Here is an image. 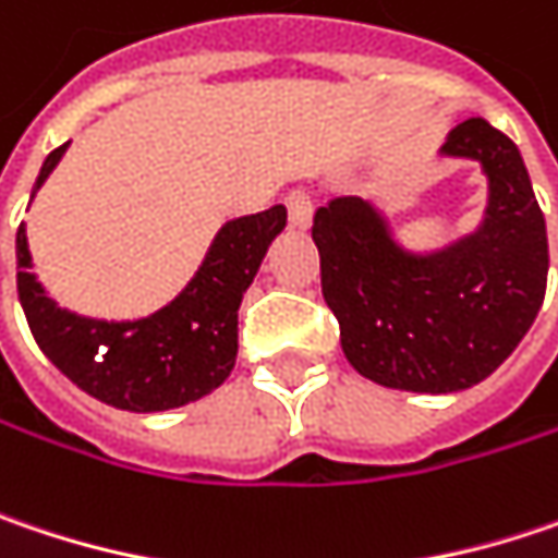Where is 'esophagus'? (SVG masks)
<instances>
[{"mask_svg": "<svg viewBox=\"0 0 558 558\" xmlns=\"http://www.w3.org/2000/svg\"><path fill=\"white\" fill-rule=\"evenodd\" d=\"M286 206H289V219L295 228H307L311 225V216H314V199H311V193L307 190H289V196H286Z\"/></svg>", "mask_w": 558, "mask_h": 558, "instance_id": "obj_1", "label": "esophagus"}]
</instances>
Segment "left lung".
Listing matches in <instances>:
<instances>
[{
	"mask_svg": "<svg viewBox=\"0 0 558 558\" xmlns=\"http://www.w3.org/2000/svg\"><path fill=\"white\" fill-rule=\"evenodd\" d=\"M489 178L483 225L435 254L403 251L362 196L314 213L320 289L349 365L375 384L454 393L489 378L531 330L549 272L546 221L518 145L470 117L441 145Z\"/></svg>",
	"mask_w": 558,
	"mask_h": 558,
	"instance_id": "left-lung-1",
	"label": "left lung"
}]
</instances>
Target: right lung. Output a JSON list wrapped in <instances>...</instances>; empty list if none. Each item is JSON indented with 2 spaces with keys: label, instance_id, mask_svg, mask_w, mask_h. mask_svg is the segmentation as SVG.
Instances as JSON below:
<instances>
[{
  "label": "right lung",
  "instance_id": "right-lung-1",
  "mask_svg": "<svg viewBox=\"0 0 558 558\" xmlns=\"http://www.w3.org/2000/svg\"><path fill=\"white\" fill-rule=\"evenodd\" d=\"M65 148L69 142L47 155L34 193L60 165ZM286 219V206H272L225 221L190 286L142 320H95L60 307L31 272L27 234L19 225V299L27 327L62 375L107 407L161 413L193 403L231 375L238 359V307Z\"/></svg>",
  "mask_w": 558,
  "mask_h": 558
}]
</instances>
